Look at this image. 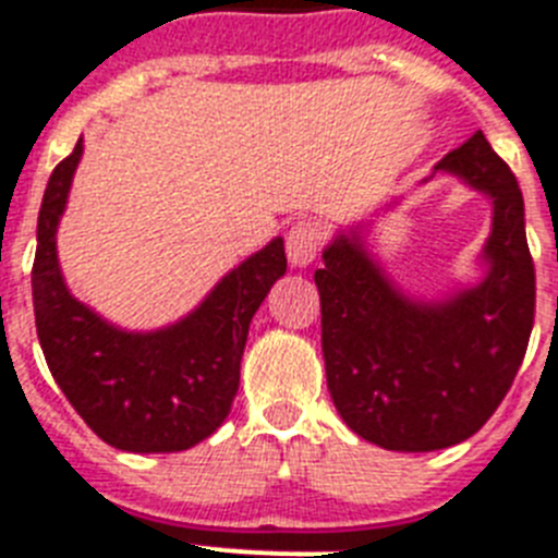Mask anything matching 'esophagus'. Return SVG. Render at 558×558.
<instances>
[{"instance_id":"obj_1","label":"esophagus","mask_w":558,"mask_h":558,"mask_svg":"<svg viewBox=\"0 0 558 558\" xmlns=\"http://www.w3.org/2000/svg\"><path fill=\"white\" fill-rule=\"evenodd\" d=\"M323 243H326V229L317 221H298L292 223L287 235V257L294 269H303L320 255Z\"/></svg>"}]
</instances>
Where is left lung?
<instances>
[{
	"mask_svg": "<svg viewBox=\"0 0 558 558\" xmlns=\"http://www.w3.org/2000/svg\"><path fill=\"white\" fill-rule=\"evenodd\" d=\"M434 172L494 201L482 283L414 301L357 232L337 235L315 271L331 402L357 437L388 451H439L474 437L508 395L533 329L536 275L517 175L482 133Z\"/></svg>",
	"mask_w": 558,
	"mask_h": 558,
	"instance_id": "left-lung-1",
	"label": "left lung"
}]
</instances>
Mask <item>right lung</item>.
Segmentation results:
<instances>
[{
	"label": "right lung",
	"instance_id": "1",
	"mask_svg": "<svg viewBox=\"0 0 558 558\" xmlns=\"http://www.w3.org/2000/svg\"><path fill=\"white\" fill-rule=\"evenodd\" d=\"M84 144L56 163L36 227L33 315L53 380L107 446L170 453L198 446L227 420L241 383L250 323L287 271L283 238L223 275L195 312L167 329L124 331L68 292L56 229Z\"/></svg>",
	"mask_w": 558,
	"mask_h": 558
}]
</instances>
